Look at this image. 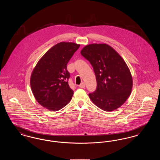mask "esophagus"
<instances>
[{"mask_svg": "<svg viewBox=\"0 0 160 160\" xmlns=\"http://www.w3.org/2000/svg\"><path fill=\"white\" fill-rule=\"evenodd\" d=\"M79 87H80V88H85V84L84 83H82L79 85Z\"/></svg>", "mask_w": 160, "mask_h": 160, "instance_id": "obj_1", "label": "esophagus"}]
</instances>
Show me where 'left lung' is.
<instances>
[{
  "mask_svg": "<svg viewBox=\"0 0 160 160\" xmlns=\"http://www.w3.org/2000/svg\"><path fill=\"white\" fill-rule=\"evenodd\" d=\"M81 54L91 63L96 76L97 89L89 93L92 101L107 112L121 106L129 97L132 86L129 68L121 56L105 44L88 45Z\"/></svg>",
  "mask_w": 160,
  "mask_h": 160,
  "instance_id": "8db88e82",
  "label": "left lung"
}]
</instances>
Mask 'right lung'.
Instances as JSON below:
<instances>
[{"mask_svg": "<svg viewBox=\"0 0 160 160\" xmlns=\"http://www.w3.org/2000/svg\"><path fill=\"white\" fill-rule=\"evenodd\" d=\"M79 44L62 42L51 48L39 61L31 77L33 94L42 106L57 111L67 106L74 91L70 88L67 65Z\"/></svg>", "mask_w": 160, "mask_h": 160, "instance_id": "add662e5", "label": "right lung"}]
</instances>
